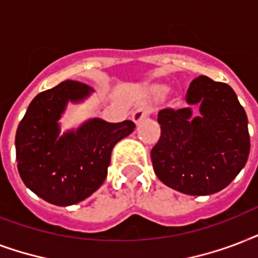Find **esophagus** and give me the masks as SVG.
I'll use <instances>...</instances> for the list:
<instances>
[{
	"mask_svg": "<svg viewBox=\"0 0 258 258\" xmlns=\"http://www.w3.org/2000/svg\"><path fill=\"white\" fill-rule=\"evenodd\" d=\"M151 113L152 107L149 106V105H143V106H140L139 109L133 113V121H135L136 123H139L140 121H143V119L145 118V117H148Z\"/></svg>",
	"mask_w": 258,
	"mask_h": 258,
	"instance_id": "1",
	"label": "esophagus"
}]
</instances>
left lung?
Listing matches in <instances>:
<instances>
[{
	"instance_id": "1",
	"label": "left lung",
	"mask_w": 258,
	"mask_h": 258,
	"mask_svg": "<svg viewBox=\"0 0 258 258\" xmlns=\"http://www.w3.org/2000/svg\"><path fill=\"white\" fill-rule=\"evenodd\" d=\"M185 99L199 106L201 115L192 117L189 107L159 111L161 136L152 148V164L171 188L210 195L230 184L246 164V113L230 86L203 75L189 83Z\"/></svg>"
}]
</instances>
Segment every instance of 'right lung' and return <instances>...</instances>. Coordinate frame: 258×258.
I'll return each mask as SVG.
<instances>
[{
	"instance_id": "1",
	"label": "right lung",
	"mask_w": 258,
	"mask_h": 258,
	"mask_svg": "<svg viewBox=\"0 0 258 258\" xmlns=\"http://www.w3.org/2000/svg\"><path fill=\"white\" fill-rule=\"evenodd\" d=\"M91 89L64 81L37 94L16 132V159L24 184L56 206L75 205L106 179L111 151L131 135L135 122L90 119L77 132L59 136V118L67 102L82 101Z\"/></svg>"
}]
</instances>
